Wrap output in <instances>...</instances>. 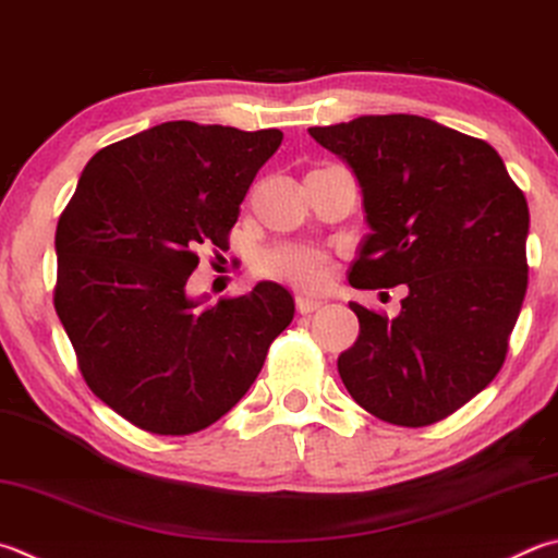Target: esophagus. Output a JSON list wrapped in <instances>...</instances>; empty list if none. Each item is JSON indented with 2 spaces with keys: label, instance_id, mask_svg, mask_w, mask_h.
I'll use <instances>...</instances> for the list:
<instances>
[{
  "label": "esophagus",
  "instance_id": "obj_1",
  "mask_svg": "<svg viewBox=\"0 0 558 558\" xmlns=\"http://www.w3.org/2000/svg\"><path fill=\"white\" fill-rule=\"evenodd\" d=\"M295 305H298V312H300V314H310V312H317V310L324 305V302L317 300V298L300 295V298L295 300Z\"/></svg>",
  "mask_w": 558,
  "mask_h": 558
}]
</instances>
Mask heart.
<instances>
[{"label":"heart","mask_w":558,"mask_h":558,"mask_svg":"<svg viewBox=\"0 0 558 558\" xmlns=\"http://www.w3.org/2000/svg\"><path fill=\"white\" fill-rule=\"evenodd\" d=\"M258 270L270 280L314 292L324 288L329 278L331 256L312 244H278L260 253Z\"/></svg>","instance_id":"1"}]
</instances>
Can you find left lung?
Listing matches in <instances>:
<instances>
[{
	"mask_svg": "<svg viewBox=\"0 0 558 558\" xmlns=\"http://www.w3.org/2000/svg\"><path fill=\"white\" fill-rule=\"evenodd\" d=\"M310 136L356 175L371 234L353 288L408 286L395 319L351 302L361 331L339 376L363 410L427 427L502 368L526 292L530 209L498 150L414 114H368Z\"/></svg>",
	"mask_w": 558,
	"mask_h": 558,
	"instance_id": "1",
	"label": "left lung"
}]
</instances>
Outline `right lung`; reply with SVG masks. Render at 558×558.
Wrapping results in <instances>:
<instances>
[{
  "label": "right lung",
  "instance_id": "1",
  "mask_svg": "<svg viewBox=\"0 0 558 558\" xmlns=\"http://www.w3.org/2000/svg\"><path fill=\"white\" fill-rule=\"evenodd\" d=\"M282 131L166 121L89 158L56 229V312L99 400L182 437L244 398L295 302L278 282L205 305L197 248H227Z\"/></svg>",
  "mask_w": 558,
  "mask_h": 558
}]
</instances>
